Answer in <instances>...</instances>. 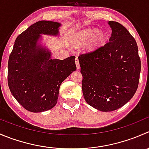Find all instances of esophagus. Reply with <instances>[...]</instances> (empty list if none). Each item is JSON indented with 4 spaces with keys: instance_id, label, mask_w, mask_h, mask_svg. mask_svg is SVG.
Masks as SVG:
<instances>
[{
    "instance_id": "obj_1",
    "label": "esophagus",
    "mask_w": 149,
    "mask_h": 149,
    "mask_svg": "<svg viewBox=\"0 0 149 149\" xmlns=\"http://www.w3.org/2000/svg\"><path fill=\"white\" fill-rule=\"evenodd\" d=\"M75 63H76V68H77V69L80 68V65H79V58H78L77 57H76V59H75Z\"/></svg>"
}]
</instances>
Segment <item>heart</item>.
Segmentation results:
<instances>
[{"mask_svg":"<svg viewBox=\"0 0 149 149\" xmlns=\"http://www.w3.org/2000/svg\"><path fill=\"white\" fill-rule=\"evenodd\" d=\"M95 36V40L96 41H99L102 38V33H97L95 30H84L83 32L79 34V42L81 44H84V43H87L93 38Z\"/></svg>","mask_w":149,"mask_h":149,"instance_id":"1","label":"heart"}]
</instances>
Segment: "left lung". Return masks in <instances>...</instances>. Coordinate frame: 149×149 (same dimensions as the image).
<instances>
[{"label":"left lung","mask_w":149,"mask_h":149,"mask_svg":"<svg viewBox=\"0 0 149 149\" xmlns=\"http://www.w3.org/2000/svg\"><path fill=\"white\" fill-rule=\"evenodd\" d=\"M109 41L79 57L86 102L101 111L121 108L134 96L138 86L141 59L135 38L117 22L109 21Z\"/></svg>","instance_id":"1"}]
</instances>
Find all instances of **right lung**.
Returning a JSON list of instances; mask_svg holds the SVG:
<instances>
[{
    "mask_svg": "<svg viewBox=\"0 0 149 149\" xmlns=\"http://www.w3.org/2000/svg\"><path fill=\"white\" fill-rule=\"evenodd\" d=\"M61 24L39 21L19 35L8 63V84L17 102L34 113L48 111L57 104L62 82L76 70L75 56L52 59L38 39L41 34L57 36Z\"/></svg>",
    "mask_w": 149,
    "mask_h": 149,
    "instance_id": "1",
    "label": "right lung"
}]
</instances>
